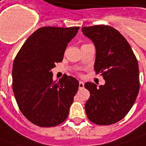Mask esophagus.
<instances>
[{
	"label": "esophagus",
	"instance_id": "34e87169",
	"mask_svg": "<svg viewBox=\"0 0 146 146\" xmlns=\"http://www.w3.org/2000/svg\"><path fill=\"white\" fill-rule=\"evenodd\" d=\"M84 82L80 81V83H79V88H80V89H82V88H84Z\"/></svg>",
	"mask_w": 146,
	"mask_h": 146
}]
</instances>
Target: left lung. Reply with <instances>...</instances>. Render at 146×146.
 Here are the masks:
<instances>
[{"instance_id": "1", "label": "left lung", "mask_w": 146, "mask_h": 146, "mask_svg": "<svg viewBox=\"0 0 146 146\" xmlns=\"http://www.w3.org/2000/svg\"><path fill=\"white\" fill-rule=\"evenodd\" d=\"M82 31L96 48L94 70L105 84L99 88L87 82L90 98L85 103L88 119L98 125H110L123 119L137 97L140 82L138 62L127 40L112 27H84Z\"/></svg>"}]
</instances>
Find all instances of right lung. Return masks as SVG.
Wrapping results in <instances>:
<instances>
[{"mask_svg": "<svg viewBox=\"0 0 146 146\" xmlns=\"http://www.w3.org/2000/svg\"><path fill=\"white\" fill-rule=\"evenodd\" d=\"M79 28H39L27 38L14 58V97L23 115L37 126H57L68 116L79 81L66 75L53 81L51 69L62 61L67 44Z\"/></svg>", "mask_w": 146, "mask_h": 146, "instance_id": "obj_1", "label": "right lung"}]
</instances>
